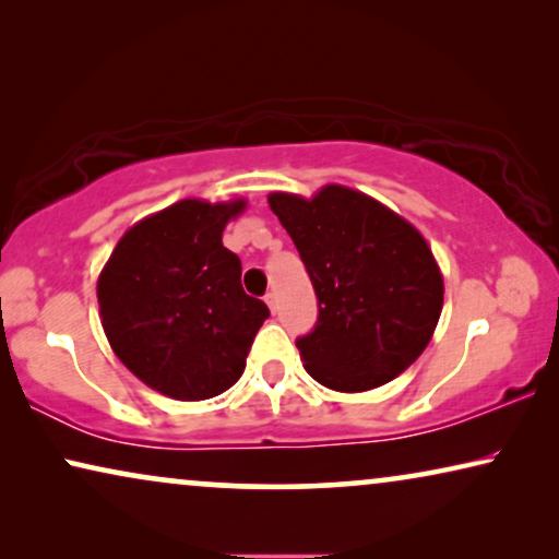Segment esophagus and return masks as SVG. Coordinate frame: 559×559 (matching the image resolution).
Listing matches in <instances>:
<instances>
[{"label": "esophagus", "instance_id": "1", "mask_svg": "<svg viewBox=\"0 0 559 559\" xmlns=\"http://www.w3.org/2000/svg\"><path fill=\"white\" fill-rule=\"evenodd\" d=\"M264 302L270 305L272 312H277V293H266V295H264Z\"/></svg>", "mask_w": 559, "mask_h": 559}]
</instances>
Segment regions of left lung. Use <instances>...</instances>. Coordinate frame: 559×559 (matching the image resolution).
<instances>
[{
	"instance_id": "obj_1",
	"label": "left lung",
	"mask_w": 559,
	"mask_h": 559,
	"mask_svg": "<svg viewBox=\"0 0 559 559\" xmlns=\"http://www.w3.org/2000/svg\"><path fill=\"white\" fill-rule=\"evenodd\" d=\"M318 297V323L297 338L305 369L335 392H366L417 361L442 310V274L423 234L358 190L272 193Z\"/></svg>"
}]
</instances>
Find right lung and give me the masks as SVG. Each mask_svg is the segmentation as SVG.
<instances>
[{"mask_svg": "<svg viewBox=\"0 0 559 559\" xmlns=\"http://www.w3.org/2000/svg\"><path fill=\"white\" fill-rule=\"evenodd\" d=\"M243 201H178L121 236L98 277V310L121 364L182 402L211 400L243 373L270 308L241 287L221 234Z\"/></svg>", "mask_w": 559, "mask_h": 559, "instance_id": "right-lung-1", "label": "right lung"}]
</instances>
